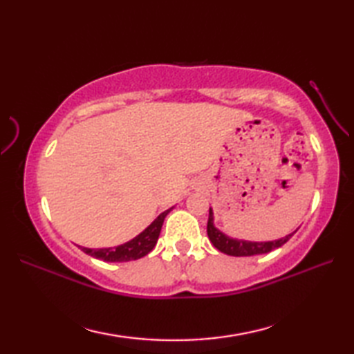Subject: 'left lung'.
Instances as JSON below:
<instances>
[{"label": "left lung", "instance_id": "1", "mask_svg": "<svg viewBox=\"0 0 354 354\" xmlns=\"http://www.w3.org/2000/svg\"><path fill=\"white\" fill-rule=\"evenodd\" d=\"M207 234H208L209 240H212V243L221 252L228 254V255H234V257H250V255L266 254V252L277 250V248L283 246L293 236V232L283 239L274 240V242H246V240L231 239L228 236H225L223 232H221L217 228H214L213 213H212V209H209L208 223H207Z\"/></svg>", "mask_w": 354, "mask_h": 354}]
</instances>
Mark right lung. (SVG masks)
Masks as SVG:
<instances>
[{
  "instance_id": "add662e5",
  "label": "right lung",
  "mask_w": 354,
  "mask_h": 354,
  "mask_svg": "<svg viewBox=\"0 0 354 354\" xmlns=\"http://www.w3.org/2000/svg\"><path fill=\"white\" fill-rule=\"evenodd\" d=\"M169 212H164L149 225V227L138 234L131 242H126L115 248H103V250H89V248H80L91 257H95L103 261H129L145 257L146 254L153 250L156 240L160 237L162 222Z\"/></svg>"
}]
</instances>
